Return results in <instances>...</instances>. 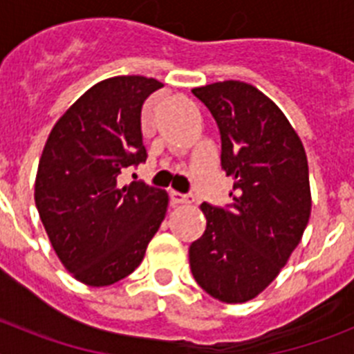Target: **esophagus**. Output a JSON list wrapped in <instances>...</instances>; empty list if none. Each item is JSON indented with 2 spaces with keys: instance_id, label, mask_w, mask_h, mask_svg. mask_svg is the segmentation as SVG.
Returning a JSON list of instances; mask_svg holds the SVG:
<instances>
[{
  "instance_id": "34e87169",
  "label": "esophagus",
  "mask_w": 354,
  "mask_h": 354,
  "mask_svg": "<svg viewBox=\"0 0 354 354\" xmlns=\"http://www.w3.org/2000/svg\"><path fill=\"white\" fill-rule=\"evenodd\" d=\"M170 202L171 205H184V204H192L193 198L189 195H183L179 192H170Z\"/></svg>"
}]
</instances>
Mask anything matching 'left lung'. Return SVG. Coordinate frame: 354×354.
I'll use <instances>...</instances> for the list:
<instances>
[{"mask_svg":"<svg viewBox=\"0 0 354 354\" xmlns=\"http://www.w3.org/2000/svg\"><path fill=\"white\" fill-rule=\"evenodd\" d=\"M220 127L221 168L232 205L202 204L207 225L189 246L193 278L223 303L257 298L299 245L312 209L308 161L298 133L270 97L243 81L192 90Z\"/></svg>","mask_w":354,"mask_h":354,"instance_id":"1","label":"left lung"}]
</instances>
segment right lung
Wrapping results in <instances>:
<instances>
[{
  "instance_id": "add662e5",
  "label": "right lung",
  "mask_w": 354,
  "mask_h": 354,
  "mask_svg": "<svg viewBox=\"0 0 354 354\" xmlns=\"http://www.w3.org/2000/svg\"><path fill=\"white\" fill-rule=\"evenodd\" d=\"M162 86L115 76L88 88L44 145L35 205L53 250L77 282L106 287L133 273L167 216L168 193L118 175L145 161L142 108Z\"/></svg>"
}]
</instances>
